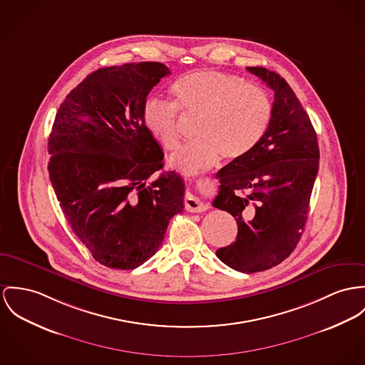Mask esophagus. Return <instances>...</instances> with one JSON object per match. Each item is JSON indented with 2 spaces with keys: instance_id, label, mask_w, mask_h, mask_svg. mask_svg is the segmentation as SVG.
Returning <instances> with one entry per match:
<instances>
[{
  "instance_id": "34e87169",
  "label": "esophagus",
  "mask_w": 365,
  "mask_h": 365,
  "mask_svg": "<svg viewBox=\"0 0 365 365\" xmlns=\"http://www.w3.org/2000/svg\"><path fill=\"white\" fill-rule=\"evenodd\" d=\"M207 207L208 205L202 200H200L198 197L192 195V193H186V196H185V208L187 211H190V212H201V211L207 210Z\"/></svg>"
}]
</instances>
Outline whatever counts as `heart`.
<instances>
[{"label":"heart","mask_w":365,"mask_h":365,"mask_svg":"<svg viewBox=\"0 0 365 365\" xmlns=\"http://www.w3.org/2000/svg\"><path fill=\"white\" fill-rule=\"evenodd\" d=\"M172 104L148 98L141 111L147 130L165 150L180 141L176 111L198 118L196 141L179 148L170 165L186 175L212 167L221 155L227 161L246 157L265 135L272 104L258 86L245 83L239 76L220 71H196L170 86Z\"/></svg>","instance_id":"heart-1"}]
</instances>
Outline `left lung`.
Returning a JSON list of instances; mask_svg holds the SVG:
<instances>
[{
	"label": "left lung",
	"mask_w": 365,
	"mask_h": 365,
	"mask_svg": "<svg viewBox=\"0 0 365 365\" xmlns=\"http://www.w3.org/2000/svg\"><path fill=\"white\" fill-rule=\"evenodd\" d=\"M247 71L274 90L271 122L246 157L217 172L221 185L212 205L237 222L236 240L217 257L235 271L252 274L281 264L296 249L307 222L319 148L287 82L261 66Z\"/></svg>",
	"instance_id": "8db88e82"
}]
</instances>
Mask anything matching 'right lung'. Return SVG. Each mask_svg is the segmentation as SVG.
Returning a JSON list of instances; mask_svg holds the SVG:
<instances>
[{"instance_id":"right-lung-1","label":"right lung","mask_w":365,"mask_h":365,"mask_svg":"<svg viewBox=\"0 0 365 365\" xmlns=\"http://www.w3.org/2000/svg\"><path fill=\"white\" fill-rule=\"evenodd\" d=\"M170 75L161 62L90 73L63 100L48 139L50 180L73 233L100 264L135 269L163 245L183 211L185 183L143 123L151 88Z\"/></svg>"}]
</instances>
